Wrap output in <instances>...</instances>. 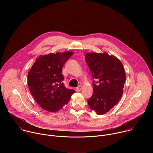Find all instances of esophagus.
Here are the masks:
<instances>
[{"mask_svg":"<svg viewBox=\"0 0 153 153\" xmlns=\"http://www.w3.org/2000/svg\"><path fill=\"white\" fill-rule=\"evenodd\" d=\"M81 90H82V86H79L78 87H77V88H76L77 91H80Z\"/></svg>","mask_w":153,"mask_h":153,"instance_id":"esophagus-1","label":"esophagus"}]
</instances>
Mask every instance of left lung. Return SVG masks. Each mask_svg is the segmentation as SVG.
<instances>
[{
    "label": "left lung",
    "instance_id": "obj_1",
    "mask_svg": "<svg viewBox=\"0 0 153 153\" xmlns=\"http://www.w3.org/2000/svg\"><path fill=\"white\" fill-rule=\"evenodd\" d=\"M85 60L94 79L93 93L88 103L97 114H104L120 100L126 80L125 69L120 60L108 53H87Z\"/></svg>",
    "mask_w": 153,
    "mask_h": 153
}]
</instances>
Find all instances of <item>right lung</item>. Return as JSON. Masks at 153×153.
Segmentation results:
<instances>
[{"mask_svg": "<svg viewBox=\"0 0 153 153\" xmlns=\"http://www.w3.org/2000/svg\"><path fill=\"white\" fill-rule=\"evenodd\" d=\"M73 54L72 51L40 55L28 73L29 90L37 104L43 110L55 113L70 101L74 90L65 87L62 70Z\"/></svg>", "mask_w": 153, "mask_h": 153, "instance_id": "right-lung-1", "label": "right lung"}]
</instances>
